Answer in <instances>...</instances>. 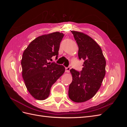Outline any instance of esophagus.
<instances>
[{
	"mask_svg": "<svg viewBox=\"0 0 127 127\" xmlns=\"http://www.w3.org/2000/svg\"><path fill=\"white\" fill-rule=\"evenodd\" d=\"M70 69V68L69 67H66V68H65V71H66V72H69Z\"/></svg>",
	"mask_w": 127,
	"mask_h": 127,
	"instance_id": "34e87169",
	"label": "esophagus"
}]
</instances>
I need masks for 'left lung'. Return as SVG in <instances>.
I'll return each instance as SVG.
<instances>
[{
  "mask_svg": "<svg viewBox=\"0 0 127 127\" xmlns=\"http://www.w3.org/2000/svg\"><path fill=\"white\" fill-rule=\"evenodd\" d=\"M78 46V57L84 60L82 70L70 69L72 81L68 96L77 103L87 101L93 97L100 88L105 75L106 61L102 49L92 38L82 32L72 31Z\"/></svg>",
  "mask_w": 127,
  "mask_h": 127,
  "instance_id": "left-lung-1",
  "label": "left lung"
}]
</instances>
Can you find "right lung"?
Listing matches in <instances>:
<instances>
[{
  "label": "right lung",
  "instance_id": "obj_1",
  "mask_svg": "<svg viewBox=\"0 0 127 127\" xmlns=\"http://www.w3.org/2000/svg\"><path fill=\"white\" fill-rule=\"evenodd\" d=\"M64 36L58 32L40 36L23 52L22 76L27 89L35 99L43 100L48 97L51 86L65 71L63 65L49 62L53 56L58 59Z\"/></svg>",
  "mask_w": 127,
  "mask_h": 127
}]
</instances>
